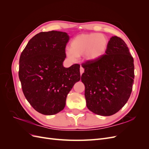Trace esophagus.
<instances>
[{"instance_id": "1", "label": "esophagus", "mask_w": 149, "mask_h": 149, "mask_svg": "<svg viewBox=\"0 0 149 149\" xmlns=\"http://www.w3.org/2000/svg\"><path fill=\"white\" fill-rule=\"evenodd\" d=\"M84 69L83 68L82 66H81V68H80V74H81V75L84 73Z\"/></svg>"}]
</instances>
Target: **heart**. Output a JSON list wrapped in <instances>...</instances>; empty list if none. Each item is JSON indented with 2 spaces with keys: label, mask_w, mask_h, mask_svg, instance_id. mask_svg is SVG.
<instances>
[{
  "label": "heart",
  "mask_w": 149,
  "mask_h": 149,
  "mask_svg": "<svg viewBox=\"0 0 149 149\" xmlns=\"http://www.w3.org/2000/svg\"><path fill=\"white\" fill-rule=\"evenodd\" d=\"M108 46L106 35L97 33L79 35L72 40L71 49L66 50V55L71 61L84 55L88 61H95L104 55Z\"/></svg>",
  "instance_id": "b5f03b06"
}]
</instances>
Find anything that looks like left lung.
Listing matches in <instances>:
<instances>
[{"label":"left lung","instance_id":"1","mask_svg":"<svg viewBox=\"0 0 149 149\" xmlns=\"http://www.w3.org/2000/svg\"><path fill=\"white\" fill-rule=\"evenodd\" d=\"M81 65L87 107L100 116L118 112L130 97L134 79V59L124 40L111 37L106 54Z\"/></svg>","mask_w":149,"mask_h":149}]
</instances>
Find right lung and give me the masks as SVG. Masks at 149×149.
I'll return each mask as SVG.
<instances>
[{"instance_id":"right-lung-1","label":"right lung","mask_w":149,"mask_h":149,"mask_svg":"<svg viewBox=\"0 0 149 149\" xmlns=\"http://www.w3.org/2000/svg\"><path fill=\"white\" fill-rule=\"evenodd\" d=\"M65 32H40L22 52L19 76L26 100L35 110L53 115L64 109L68 94L80 80V65L63 66L69 40Z\"/></svg>"}]
</instances>
